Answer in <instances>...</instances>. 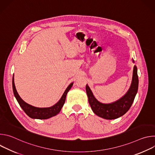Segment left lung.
<instances>
[{
  "mask_svg": "<svg viewBox=\"0 0 155 155\" xmlns=\"http://www.w3.org/2000/svg\"><path fill=\"white\" fill-rule=\"evenodd\" d=\"M134 63V61L132 59ZM139 86V79L136 65L134 66L133 73L130 86L127 93L118 100L109 104H104L99 102L94 97L90 87L87 84L86 86V91L88 97V101L93 112L99 117L106 120L117 119L124 115L131 107L137 93Z\"/></svg>",
  "mask_w": 155,
  "mask_h": 155,
  "instance_id": "8db88e82",
  "label": "left lung"
}]
</instances>
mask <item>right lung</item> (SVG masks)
Listing matches in <instances>:
<instances>
[{"label": "right lung", "mask_w": 155, "mask_h": 155, "mask_svg": "<svg viewBox=\"0 0 155 155\" xmlns=\"http://www.w3.org/2000/svg\"><path fill=\"white\" fill-rule=\"evenodd\" d=\"M74 83H71L68 87L66 88L64 93H63L62 97H61L60 100L54 105L50 107H45V108H39L32 106L26 102H25L23 99L21 98L19 96L16 90V87L14 83V75L13 77L12 80V86H13V91L15 95V98L16 99L18 104H19L20 107L24 110V112L31 118L33 119H39V120H46L50 118H51L54 116L58 115L62 107H63L65 101L66 96H67L68 93L71 90Z\"/></svg>", "instance_id": "add662e5"}]
</instances>
